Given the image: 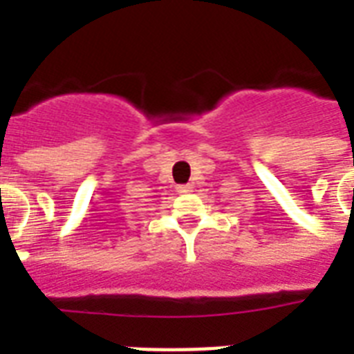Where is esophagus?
<instances>
[{
  "label": "esophagus",
  "mask_w": 354,
  "mask_h": 354,
  "mask_svg": "<svg viewBox=\"0 0 354 354\" xmlns=\"http://www.w3.org/2000/svg\"><path fill=\"white\" fill-rule=\"evenodd\" d=\"M176 191L180 194H185V193H191V191H193V187H191V185H176Z\"/></svg>",
  "instance_id": "esophagus-1"
}]
</instances>
